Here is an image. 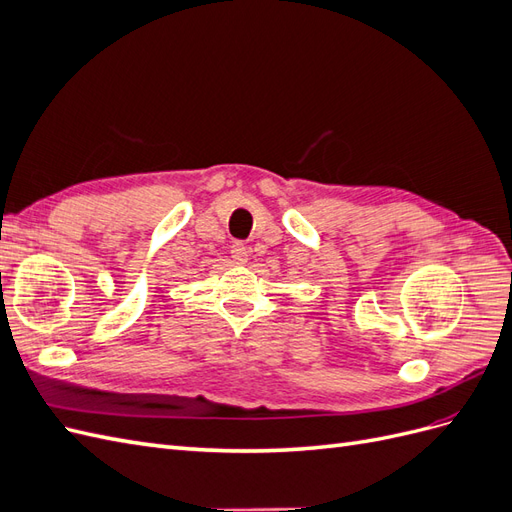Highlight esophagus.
I'll use <instances>...</instances> for the list:
<instances>
[{
    "mask_svg": "<svg viewBox=\"0 0 512 512\" xmlns=\"http://www.w3.org/2000/svg\"><path fill=\"white\" fill-rule=\"evenodd\" d=\"M230 254H232V260L237 262V265H245L247 262V256H250V252H247V247L241 243V241H235L230 247Z\"/></svg>",
    "mask_w": 512,
    "mask_h": 512,
    "instance_id": "esophagus-1",
    "label": "esophagus"
}]
</instances>
